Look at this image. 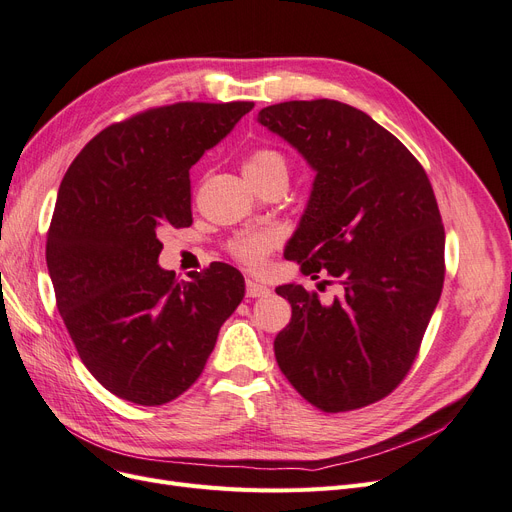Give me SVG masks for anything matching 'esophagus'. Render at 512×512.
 <instances>
[{
	"instance_id": "esophagus-1",
	"label": "esophagus",
	"mask_w": 512,
	"mask_h": 512,
	"mask_svg": "<svg viewBox=\"0 0 512 512\" xmlns=\"http://www.w3.org/2000/svg\"><path fill=\"white\" fill-rule=\"evenodd\" d=\"M271 290L267 288V285H262L254 279H245V294H248V298H260V296H267Z\"/></svg>"
}]
</instances>
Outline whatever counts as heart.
<instances>
[{
  "label": "heart",
  "instance_id": "obj_1",
  "mask_svg": "<svg viewBox=\"0 0 512 512\" xmlns=\"http://www.w3.org/2000/svg\"><path fill=\"white\" fill-rule=\"evenodd\" d=\"M243 174L254 187H262L273 180H285L290 176V161L281 151L271 147L254 149L243 161ZM277 245V235L269 229H248L237 233L229 241L231 256L245 267H260Z\"/></svg>",
  "mask_w": 512,
  "mask_h": 512
}]
</instances>
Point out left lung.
<instances>
[{
    "mask_svg": "<svg viewBox=\"0 0 512 512\" xmlns=\"http://www.w3.org/2000/svg\"><path fill=\"white\" fill-rule=\"evenodd\" d=\"M258 121L317 172L285 258L342 288L330 304L302 285L275 290L292 304L275 338L279 370L319 410H359L410 372L443 290L445 231L431 180L399 138L344 102H279Z\"/></svg>",
    "mask_w": 512,
    "mask_h": 512,
    "instance_id": "obj_1",
    "label": "left lung"
}]
</instances>
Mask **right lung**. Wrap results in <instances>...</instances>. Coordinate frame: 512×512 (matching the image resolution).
I'll return each mask as SVG.
<instances>
[{"label": "right lung", "instance_id": "right-lung-1", "mask_svg": "<svg viewBox=\"0 0 512 512\" xmlns=\"http://www.w3.org/2000/svg\"><path fill=\"white\" fill-rule=\"evenodd\" d=\"M254 102H176L96 134L60 182L46 262L75 349L119 399L163 405L199 378L245 294L214 262L191 279L163 271L157 233L191 227L189 170Z\"/></svg>", "mask_w": 512, "mask_h": 512}]
</instances>
